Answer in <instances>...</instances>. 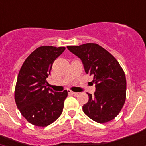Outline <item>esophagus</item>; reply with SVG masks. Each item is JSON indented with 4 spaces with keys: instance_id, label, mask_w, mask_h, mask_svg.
<instances>
[{
    "instance_id": "esophagus-1",
    "label": "esophagus",
    "mask_w": 146,
    "mask_h": 146,
    "mask_svg": "<svg viewBox=\"0 0 146 146\" xmlns=\"http://www.w3.org/2000/svg\"><path fill=\"white\" fill-rule=\"evenodd\" d=\"M67 92H68L69 95H73V96H77V92H75L71 91V90H67Z\"/></svg>"
}]
</instances>
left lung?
Returning <instances> with one entry per match:
<instances>
[{
	"mask_svg": "<svg viewBox=\"0 0 146 146\" xmlns=\"http://www.w3.org/2000/svg\"><path fill=\"white\" fill-rule=\"evenodd\" d=\"M67 48L81 59L86 73L92 76L96 84L94 96L88 93L89 102L82 106L83 112L99 123L114 119L126 101L127 80L120 64L108 50L95 43Z\"/></svg>",
	"mask_w": 146,
	"mask_h": 146,
	"instance_id": "1",
	"label": "left lung"
}]
</instances>
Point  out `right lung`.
Returning <instances> with one entry per match:
<instances>
[{"instance_id":"obj_1","label":"right lung","mask_w":146,"mask_h":146,"mask_svg":"<svg viewBox=\"0 0 146 146\" xmlns=\"http://www.w3.org/2000/svg\"><path fill=\"white\" fill-rule=\"evenodd\" d=\"M64 50V47H39L26 58L19 72L15 102L22 115L34 126L47 127L62 113L67 91L54 92L47 87L46 79Z\"/></svg>"}]
</instances>
